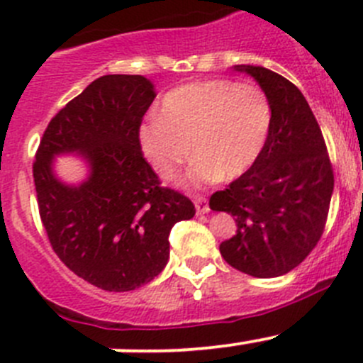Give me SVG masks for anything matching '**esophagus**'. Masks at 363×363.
Instances as JSON below:
<instances>
[{"instance_id":"obj_1","label":"esophagus","mask_w":363,"mask_h":363,"mask_svg":"<svg viewBox=\"0 0 363 363\" xmlns=\"http://www.w3.org/2000/svg\"><path fill=\"white\" fill-rule=\"evenodd\" d=\"M193 202H195V209L199 214H206L209 213V203H207V199L202 195H195L193 196Z\"/></svg>"}]
</instances>
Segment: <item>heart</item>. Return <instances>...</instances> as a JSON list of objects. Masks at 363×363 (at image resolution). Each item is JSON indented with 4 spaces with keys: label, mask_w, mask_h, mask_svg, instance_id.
Returning <instances> with one entry per match:
<instances>
[{
    "label": "heart",
    "mask_w": 363,
    "mask_h": 363,
    "mask_svg": "<svg viewBox=\"0 0 363 363\" xmlns=\"http://www.w3.org/2000/svg\"><path fill=\"white\" fill-rule=\"evenodd\" d=\"M271 106L255 84L227 79L199 81L175 88L161 101V115L140 128V145L154 170L174 179L195 157L184 188L234 181L252 168L266 145Z\"/></svg>",
    "instance_id": "obj_1"
}]
</instances>
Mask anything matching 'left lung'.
<instances>
[{"instance_id": "8db88e82", "label": "left lung", "mask_w": 363, "mask_h": 363, "mask_svg": "<svg viewBox=\"0 0 363 363\" xmlns=\"http://www.w3.org/2000/svg\"><path fill=\"white\" fill-rule=\"evenodd\" d=\"M266 94L271 128L248 172L209 207L234 216L238 230L220 245L221 257L246 275L271 279L300 266L325 230L333 168L318 121L296 84L255 65H235Z\"/></svg>"}]
</instances>
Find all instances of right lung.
<instances>
[{
	"label": "right lung",
	"instance_id": "1",
	"mask_svg": "<svg viewBox=\"0 0 363 363\" xmlns=\"http://www.w3.org/2000/svg\"><path fill=\"white\" fill-rule=\"evenodd\" d=\"M154 97L143 76L97 77L51 118L35 154L38 213L52 250L104 291H135L160 275L172 227L195 216L191 200L163 188L143 157L138 133ZM72 152L91 167L79 186L52 172V157Z\"/></svg>",
	"mask_w": 363,
	"mask_h": 363
}]
</instances>
